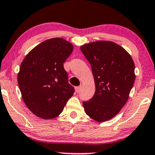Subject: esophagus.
<instances>
[{
    "instance_id": "34e87169",
    "label": "esophagus",
    "mask_w": 155,
    "mask_h": 155,
    "mask_svg": "<svg viewBox=\"0 0 155 155\" xmlns=\"http://www.w3.org/2000/svg\"><path fill=\"white\" fill-rule=\"evenodd\" d=\"M74 89H75L76 92L78 93V92H80V90H81V86H76Z\"/></svg>"
}]
</instances>
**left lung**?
I'll return each mask as SVG.
<instances>
[{
	"mask_svg": "<svg viewBox=\"0 0 155 155\" xmlns=\"http://www.w3.org/2000/svg\"><path fill=\"white\" fill-rule=\"evenodd\" d=\"M81 50L90 63L95 92L83 105L86 114L98 122L116 116L127 102L135 80L134 64L122 46L112 41L84 44Z\"/></svg>",
	"mask_w": 155,
	"mask_h": 155,
	"instance_id": "obj_1",
	"label": "left lung"
}]
</instances>
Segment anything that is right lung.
<instances>
[{
	"label": "right lung",
	"mask_w": 155,
	"mask_h": 155,
	"mask_svg": "<svg viewBox=\"0 0 155 155\" xmlns=\"http://www.w3.org/2000/svg\"><path fill=\"white\" fill-rule=\"evenodd\" d=\"M73 45L60 38L46 40L32 49L20 66L18 83L25 104L43 119L58 117L73 95L64 63Z\"/></svg>",
	"instance_id": "right-lung-1"
}]
</instances>
